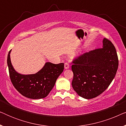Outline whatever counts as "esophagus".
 <instances>
[{"label":"esophagus","instance_id":"obj_1","mask_svg":"<svg viewBox=\"0 0 126 126\" xmlns=\"http://www.w3.org/2000/svg\"><path fill=\"white\" fill-rule=\"evenodd\" d=\"M64 67H65V69H66L69 68V63H65L64 65Z\"/></svg>","mask_w":126,"mask_h":126}]
</instances>
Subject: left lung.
<instances>
[{"label":"left lung","instance_id":"obj_1","mask_svg":"<svg viewBox=\"0 0 126 126\" xmlns=\"http://www.w3.org/2000/svg\"><path fill=\"white\" fill-rule=\"evenodd\" d=\"M103 43V47L80 55L72 61V87L85 99H93L102 94L118 70L119 60L114 45L106 38Z\"/></svg>","mask_w":126,"mask_h":126}]
</instances>
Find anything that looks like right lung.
I'll use <instances>...</instances> for the list:
<instances>
[{
	"label": "right lung",
	"mask_w": 126,
	"mask_h": 126,
	"mask_svg": "<svg viewBox=\"0 0 126 126\" xmlns=\"http://www.w3.org/2000/svg\"><path fill=\"white\" fill-rule=\"evenodd\" d=\"M10 51L8 54L7 65L10 80L15 88L22 95L30 99H39L46 97L64 69V63H46L37 73L22 75L17 73L12 66Z\"/></svg>",
	"instance_id": "right-lung-1"
}]
</instances>
